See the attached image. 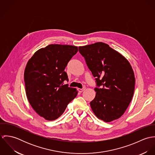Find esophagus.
Wrapping results in <instances>:
<instances>
[{
    "label": "esophagus",
    "mask_w": 155,
    "mask_h": 155,
    "mask_svg": "<svg viewBox=\"0 0 155 155\" xmlns=\"http://www.w3.org/2000/svg\"><path fill=\"white\" fill-rule=\"evenodd\" d=\"M85 89V87H84V88H83L78 89V91H79V92H83V91H84Z\"/></svg>",
    "instance_id": "esophagus-1"
}]
</instances>
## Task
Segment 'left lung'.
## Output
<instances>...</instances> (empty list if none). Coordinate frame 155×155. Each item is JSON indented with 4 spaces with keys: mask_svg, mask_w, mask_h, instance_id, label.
<instances>
[{
    "mask_svg": "<svg viewBox=\"0 0 155 155\" xmlns=\"http://www.w3.org/2000/svg\"><path fill=\"white\" fill-rule=\"evenodd\" d=\"M79 51L95 78L96 95L90 102L93 112L106 122L119 118L130 105L134 92L135 76L130 63L103 42L79 46Z\"/></svg>",
    "mask_w": 155,
    "mask_h": 155,
    "instance_id": "obj_1",
    "label": "left lung"
}]
</instances>
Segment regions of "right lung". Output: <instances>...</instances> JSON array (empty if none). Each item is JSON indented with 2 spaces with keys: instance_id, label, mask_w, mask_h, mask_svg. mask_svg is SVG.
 Returning <instances> with one entry per match:
<instances>
[{
  "instance_id": "right-lung-1",
  "label": "right lung",
  "mask_w": 155,
  "mask_h": 155,
  "mask_svg": "<svg viewBox=\"0 0 155 155\" xmlns=\"http://www.w3.org/2000/svg\"><path fill=\"white\" fill-rule=\"evenodd\" d=\"M78 51L77 46L51 44L37 51L24 70L27 99L35 111L46 120L58 118L77 95L76 89L64 85V69Z\"/></svg>"
}]
</instances>
